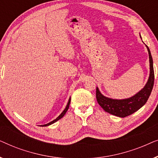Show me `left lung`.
Returning <instances> with one entry per match:
<instances>
[{
	"label": "left lung",
	"instance_id": "left-lung-1",
	"mask_svg": "<svg viewBox=\"0 0 158 158\" xmlns=\"http://www.w3.org/2000/svg\"><path fill=\"white\" fill-rule=\"evenodd\" d=\"M146 47L148 48L149 59H150V76L145 86L135 96L131 98L122 99V100L112 99L103 96L99 91L98 88H96L97 101L105 111L112 115L124 118L138 111L148 101L152 92L153 85H154L155 75L152 55H151L149 47L147 45Z\"/></svg>",
	"mask_w": 158,
	"mask_h": 158
}]
</instances>
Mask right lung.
I'll list each match as a JSON object with an SVG mask.
<instances>
[{"label": "right lung", "instance_id": "obj_1", "mask_svg": "<svg viewBox=\"0 0 158 158\" xmlns=\"http://www.w3.org/2000/svg\"><path fill=\"white\" fill-rule=\"evenodd\" d=\"M70 100H71V98H69V101H68V104H67V106H66V107H65V109H64V111L62 112L61 113V114H60V115L58 116V117H57L55 118V120H53V121H52L51 122H49V123H48V124H44V125H41V126H42V127H47V126H49V125H51V124H54V123L55 122H57V121H58L59 119H60V118H62L64 116V114H66V112H67V111H68V109H69V106H70Z\"/></svg>", "mask_w": 158, "mask_h": 158}]
</instances>
